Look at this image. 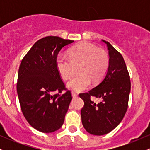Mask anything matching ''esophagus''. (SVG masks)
Listing matches in <instances>:
<instances>
[{
	"label": "esophagus",
	"mask_w": 150,
	"mask_h": 150,
	"mask_svg": "<svg viewBox=\"0 0 150 150\" xmlns=\"http://www.w3.org/2000/svg\"><path fill=\"white\" fill-rule=\"evenodd\" d=\"M72 96H73V98H76L77 97V94L74 92H72Z\"/></svg>",
	"instance_id": "1"
}]
</instances>
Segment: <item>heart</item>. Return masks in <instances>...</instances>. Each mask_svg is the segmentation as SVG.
I'll list each match as a JSON object with an SVG mask.
<instances>
[{
  "label": "heart",
  "mask_w": 150,
  "mask_h": 150,
  "mask_svg": "<svg viewBox=\"0 0 150 150\" xmlns=\"http://www.w3.org/2000/svg\"><path fill=\"white\" fill-rule=\"evenodd\" d=\"M108 55L89 42H83L69 51V57L58 54L56 67L63 80H68L78 68L79 73L67 83L75 92H81L90 85L91 82L98 83L102 80L109 66Z\"/></svg>",
  "instance_id": "obj_1"
}]
</instances>
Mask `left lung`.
<instances>
[{
  "label": "left lung",
  "mask_w": 150,
  "mask_h": 150,
  "mask_svg": "<svg viewBox=\"0 0 150 150\" xmlns=\"http://www.w3.org/2000/svg\"><path fill=\"white\" fill-rule=\"evenodd\" d=\"M102 42L108 50L107 72L94 88L80 94L85 103L81 109L82 125L94 135L107 134L118 126L126 113L130 92V76L123 56L109 42ZM91 96L101 98L103 101L96 104Z\"/></svg>",
  "instance_id": "1"
}]
</instances>
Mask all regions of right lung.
Returning <instances> with one entry per match:
<instances>
[{"instance_id":"1","label":"right lung","mask_w":150,"mask_h":150,"mask_svg":"<svg viewBox=\"0 0 150 150\" xmlns=\"http://www.w3.org/2000/svg\"><path fill=\"white\" fill-rule=\"evenodd\" d=\"M73 42L54 36L42 38L20 63L17 83L20 107L27 122L40 132H53L64 123L72 96L58 73L56 58L64 46Z\"/></svg>"}]
</instances>
